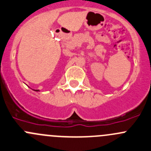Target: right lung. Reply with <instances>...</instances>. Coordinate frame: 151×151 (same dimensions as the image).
Segmentation results:
<instances>
[{
	"mask_svg": "<svg viewBox=\"0 0 151 151\" xmlns=\"http://www.w3.org/2000/svg\"><path fill=\"white\" fill-rule=\"evenodd\" d=\"M35 91H39V90H35Z\"/></svg>",
	"mask_w": 151,
	"mask_h": 151,
	"instance_id": "1",
	"label": "right lung"
}]
</instances>
